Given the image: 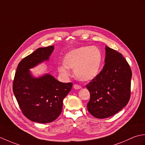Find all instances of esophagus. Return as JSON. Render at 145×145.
I'll return each mask as SVG.
<instances>
[{"mask_svg":"<svg viewBox=\"0 0 145 145\" xmlns=\"http://www.w3.org/2000/svg\"><path fill=\"white\" fill-rule=\"evenodd\" d=\"M73 88H74V89H80L82 88L81 86L78 85V84H74V85L73 86Z\"/></svg>","mask_w":145,"mask_h":145,"instance_id":"esophagus-1","label":"esophagus"}]
</instances>
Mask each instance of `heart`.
Wrapping results in <instances>:
<instances>
[{
  "label": "heart",
  "instance_id": "1",
  "mask_svg": "<svg viewBox=\"0 0 145 145\" xmlns=\"http://www.w3.org/2000/svg\"><path fill=\"white\" fill-rule=\"evenodd\" d=\"M102 61V54L99 48L84 46L75 48L67 53L64 63L57 67L61 74L67 76L69 69H74L76 78L81 81H90L99 72Z\"/></svg>",
  "mask_w": 145,
  "mask_h": 145
}]
</instances>
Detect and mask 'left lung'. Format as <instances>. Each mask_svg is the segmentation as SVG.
I'll return each instance as SVG.
<instances>
[{
  "label": "left lung",
  "instance_id": "1",
  "mask_svg": "<svg viewBox=\"0 0 145 145\" xmlns=\"http://www.w3.org/2000/svg\"><path fill=\"white\" fill-rule=\"evenodd\" d=\"M132 73L122 54L105 46V65L86 88L91 95L87 107L92 116L110 117L128 104L130 97Z\"/></svg>",
  "mask_w": 145,
  "mask_h": 145
}]
</instances>
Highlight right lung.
Listing matches in <instances>:
<instances>
[{
  "instance_id": "1",
  "label": "right lung",
  "mask_w": 145,
  "mask_h": 145,
  "mask_svg": "<svg viewBox=\"0 0 145 145\" xmlns=\"http://www.w3.org/2000/svg\"><path fill=\"white\" fill-rule=\"evenodd\" d=\"M54 46L39 48L19 63L13 83V92L22 113L29 120L40 123L55 120L63 108L64 98L72 88L71 82H59L50 74L35 77L30 69L47 61Z\"/></svg>"
}]
</instances>
